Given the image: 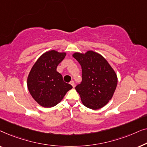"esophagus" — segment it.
Listing matches in <instances>:
<instances>
[{
  "label": "esophagus",
  "mask_w": 147,
  "mask_h": 147,
  "mask_svg": "<svg viewBox=\"0 0 147 147\" xmlns=\"http://www.w3.org/2000/svg\"><path fill=\"white\" fill-rule=\"evenodd\" d=\"M70 84H71V85L73 86V87L74 88V86H75V82H74V81H73V80H72V81H71L70 82V83H69Z\"/></svg>",
  "instance_id": "34e87169"
}]
</instances>
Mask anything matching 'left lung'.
Segmentation results:
<instances>
[{"label": "left lung", "mask_w": 147, "mask_h": 147, "mask_svg": "<svg viewBox=\"0 0 147 147\" xmlns=\"http://www.w3.org/2000/svg\"><path fill=\"white\" fill-rule=\"evenodd\" d=\"M73 57L82 67L81 83L76 90L82 103L90 109L104 107L111 100L117 86V76L101 55L92 51L75 53Z\"/></svg>", "instance_id": "8db88e82"}]
</instances>
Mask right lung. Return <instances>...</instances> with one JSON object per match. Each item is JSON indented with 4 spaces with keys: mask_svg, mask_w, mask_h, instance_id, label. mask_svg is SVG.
Segmentation results:
<instances>
[{
    "mask_svg": "<svg viewBox=\"0 0 147 147\" xmlns=\"http://www.w3.org/2000/svg\"><path fill=\"white\" fill-rule=\"evenodd\" d=\"M65 53L51 50L43 54L34 64L27 78V87L34 100L39 105L51 108L59 103L72 88L63 81L57 67Z\"/></svg>",
    "mask_w": 147,
    "mask_h": 147,
    "instance_id": "right-lung-1",
    "label": "right lung"
}]
</instances>
